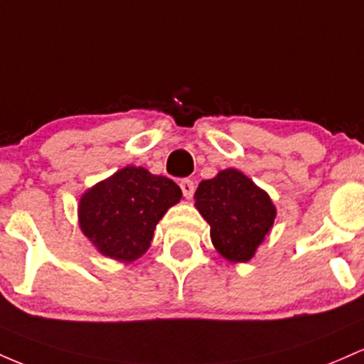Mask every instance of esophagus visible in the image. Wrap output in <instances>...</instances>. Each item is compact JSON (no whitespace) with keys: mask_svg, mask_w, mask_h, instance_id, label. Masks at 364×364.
Returning <instances> with one entry per match:
<instances>
[{"mask_svg":"<svg viewBox=\"0 0 364 364\" xmlns=\"http://www.w3.org/2000/svg\"><path fill=\"white\" fill-rule=\"evenodd\" d=\"M181 189H182L183 196H186L187 199H191V198H193V194H194L196 186H194L193 181H189V178H182V181H181Z\"/></svg>","mask_w":364,"mask_h":364,"instance_id":"1","label":"esophagus"}]
</instances>
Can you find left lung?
<instances>
[{"mask_svg":"<svg viewBox=\"0 0 364 364\" xmlns=\"http://www.w3.org/2000/svg\"><path fill=\"white\" fill-rule=\"evenodd\" d=\"M194 206L210 223L211 242L232 263H246L270 234L277 208L267 191L237 168L220 170L203 181Z\"/></svg>","mask_w":364,"mask_h":364,"instance_id":"1","label":"left lung"}]
</instances>
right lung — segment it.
Wrapping results in <instances>:
<instances>
[{"label":"right lung","mask_w":364,"mask_h":364,"mask_svg":"<svg viewBox=\"0 0 364 364\" xmlns=\"http://www.w3.org/2000/svg\"><path fill=\"white\" fill-rule=\"evenodd\" d=\"M181 199L173 181L129 165L80 196L79 227L106 258L132 263L148 251L158 222Z\"/></svg>","instance_id":"right-lung-1"}]
</instances>
